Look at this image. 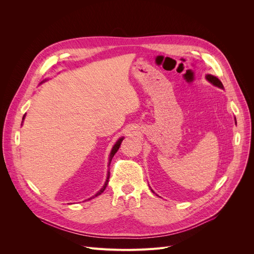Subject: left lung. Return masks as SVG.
<instances>
[{
  "label": "left lung",
  "instance_id": "8db88e82",
  "mask_svg": "<svg viewBox=\"0 0 254 254\" xmlns=\"http://www.w3.org/2000/svg\"><path fill=\"white\" fill-rule=\"evenodd\" d=\"M206 78L208 79V81H210L212 84H214L218 87H223L222 86V83L220 82V80L218 78H216L215 76H212V75H207Z\"/></svg>",
  "mask_w": 254,
  "mask_h": 254
}]
</instances>
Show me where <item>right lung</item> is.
<instances>
[{
    "mask_svg": "<svg viewBox=\"0 0 254 254\" xmlns=\"http://www.w3.org/2000/svg\"><path fill=\"white\" fill-rule=\"evenodd\" d=\"M23 118H24V116H23ZM123 140H124V138H120L117 142H116V144L114 145V147H113V149H112V151H111V154H110V161H109V166H110V163H111V159H112V157L114 156V154L117 152V150L119 149V147H120V144H122V142H123ZM109 177H110V172H108V177H107V180H106V182H105V185L103 186V189L95 195V196H98L99 194H101L104 190H105V189L107 188V184H108V182H109ZM95 196H92V197H95ZM92 197H90V198H92Z\"/></svg>",
    "mask_w": 254,
    "mask_h": 254,
    "instance_id": "1",
    "label": "right lung"
}]
</instances>
